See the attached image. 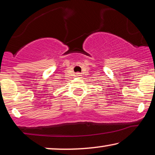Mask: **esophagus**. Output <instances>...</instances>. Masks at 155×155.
<instances>
[{"label":"esophagus","mask_w":155,"mask_h":155,"mask_svg":"<svg viewBox=\"0 0 155 155\" xmlns=\"http://www.w3.org/2000/svg\"><path fill=\"white\" fill-rule=\"evenodd\" d=\"M77 75H78V76L80 75V73H77Z\"/></svg>","instance_id":"34e87169"}]
</instances>
